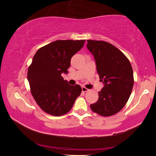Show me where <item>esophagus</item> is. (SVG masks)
<instances>
[{
	"instance_id": "esophagus-1",
	"label": "esophagus",
	"mask_w": 156,
	"mask_h": 156,
	"mask_svg": "<svg viewBox=\"0 0 156 156\" xmlns=\"http://www.w3.org/2000/svg\"><path fill=\"white\" fill-rule=\"evenodd\" d=\"M89 90V89H87V88H86L85 87H82V91H83V92H87V91H88Z\"/></svg>"
}]
</instances>
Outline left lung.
I'll return each mask as SVG.
<instances>
[{
	"label": "left lung",
	"mask_w": 156,
	"mask_h": 156,
	"mask_svg": "<svg viewBox=\"0 0 156 156\" xmlns=\"http://www.w3.org/2000/svg\"><path fill=\"white\" fill-rule=\"evenodd\" d=\"M87 49L94 56L97 72L105 84L98 100L90 105L102 116L115 114L125 107L133 89V69L129 59L113 44L102 41L87 40Z\"/></svg>",
	"instance_id": "8db88e82"
}]
</instances>
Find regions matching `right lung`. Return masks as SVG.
<instances>
[{"label": "right lung", "mask_w": 156, "mask_h": 156, "mask_svg": "<svg viewBox=\"0 0 156 156\" xmlns=\"http://www.w3.org/2000/svg\"><path fill=\"white\" fill-rule=\"evenodd\" d=\"M85 40H59L42 47L28 68L27 79L34 100L44 112L54 116L72 109L82 88L72 86L62 77L67 73L71 58L84 46Z\"/></svg>", "instance_id": "1"}]
</instances>
